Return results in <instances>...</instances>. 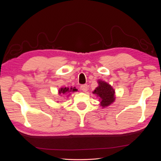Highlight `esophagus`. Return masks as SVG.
I'll return each mask as SVG.
<instances>
[{
    "instance_id": "esophagus-1",
    "label": "esophagus",
    "mask_w": 161,
    "mask_h": 161,
    "mask_svg": "<svg viewBox=\"0 0 161 161\" xmlns=\"http://www.w3.org/2000/svg\"><path fill=\"white\" fill-rule=\"evenodd\" d=\"M80 89L84 91V92H86L87 91V89H88V86H87V85H82L80 86Z\"/></svg>"
}]
</instances>
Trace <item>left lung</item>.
I'll return each mask as SVG.
<instances>
[{
    "mask_svg": "<svg viewBox=\"0 0 161 161\" xmlns=\"http://www.w3.org/2000/svg\"><path fill=\"white\" fill-rule=\"evenodd\" d=\"M93 93L100 97L101 106L103 108L109 105L115 100L114 90L111 86L103 81H99V86L95 89Z\"/></svg>",
    "mask_w": 161,
    "mask_h": 161,
    "instance_id": "obj_1",
    "label": "left lung"
}]
</instances>
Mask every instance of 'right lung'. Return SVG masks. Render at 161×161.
<instances>
[{"mask_svg":"<svg viewBox=\"0 0 161 161\" xmlns=\"http://www.w3.org/2000/svg\"><path fill=\"white\" fill-rule=\"evenodd\" d=\"M76 91V89H69V88H66V87H65V88H61L59 91V94H66L68 93V92H71V91Z\"/></svg>","mask_w":161,"mask_h":161,"instance_id":"obj_1","label":"right lung"}]
</instances>
